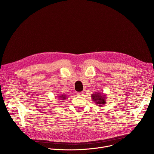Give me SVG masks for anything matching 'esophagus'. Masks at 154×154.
<instances>
[{
	"instance_id": "1",
	"label": "esophagus",
	"mask_w": 154,
	"mask_h": 154,
	"mask_svg": "<svg viewBox=\"0 0 154 154\" xmlns=\"http://www.w3.org/2000/svg\"><path fill=\"white\" fill-rule=\"evenodd\" d=\"M84 93H85V92H83V91L78 92V93H77V95H78V96H82L84 94Z\"/></svg>"
}]
</instances>
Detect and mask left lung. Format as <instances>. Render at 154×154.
Masks as SVG:
<instances>
[{"label":"left lung","instance_id":"left-lung-1","mask_svg":"<svg viewBox=\"0 0 154 154\" xmlns=\"http://www.w3.org/2000/svg\"><path fill=\"white\" fill-rule=\"evenodd\" d=\"M91 98L94 102L99 106H102V105L105 104L106 100V95L100 92H96L91 94Z\"/></svg>","mask_w":154,"mask_h":154}]
</instances>
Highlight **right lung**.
Segmentation results:
<instances>
[{"instance_id": "add662e5", "label": "right lung", "mask_w": 154, "mask_h": 154, "mask_svg": "<svg viewBox=\"0 0 154 154\" xmlns=\"http://www.w3.org/2000/svg\"><path fill=\"white\" fill-rule=\"evenodd\" d=\"M58 98L60 99V100H65V99H66V98H67V95H66V94H61V95L58 96Z\"/></svg>"}]
</instances>
